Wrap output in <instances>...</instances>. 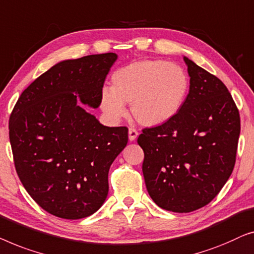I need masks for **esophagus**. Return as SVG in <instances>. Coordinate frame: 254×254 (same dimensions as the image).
Instances as JSON below:
<instances>
[{"label": "esophagus", "mask_w": 254, "mask_h": 254, "mask_svg": "<svg viewBox=\"0 0 254 254\" xmlns=\"http://www.w3.org/2000/svg\"><path fill=\"white\" fill-rule=\"evenodd\" d=\"M137 137H138V131L133 127L128 128V139H130L131 141H133L137 139Z\"/></svg>", "instance_id": "34e87169"}]
</instances>
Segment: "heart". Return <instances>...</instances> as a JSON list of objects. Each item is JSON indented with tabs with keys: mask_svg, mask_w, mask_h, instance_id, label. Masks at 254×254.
<instances>
[{
	"mask_svg": "<svg viewBox=\"0 0 254 254\" xmlns=\"http://www.w3.org/2000/svg\"><path fill=\"white\" fill-rule=\"evenodd\" d=\"M190 78L176 63L142 60L115 71L112 88L100 93V108L112 121L127 115L126 103L141 126L159 127L173 120L187 100Z\"/></svg>",
	"mask_w": 254,
	"mask_h": 254,
	"instance_id": "obj_1",
	"label": "heart"
}]
</instances>
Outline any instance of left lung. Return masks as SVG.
I'll return each mask as SVG.
<instances>
[{
    "mask_svg": "<svg viewBox=\"0 0 254 254\" xmlns=\"http://www.w3.org/2000/svg\"><path fill=\"white\" fill-rule=\"evenodd\" d=\"M184 62L190 91L181 112L138 138L148 194L175 213L193 212L216 197L234 170L241 132L226 85L185 56Z\"/></svg>",
    "mask_w": 254,
    "mask_h": 254,
    "instance_id": "obj_1",
    "label": "left lung"
}]
</instances>
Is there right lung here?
<instances>
[{
  "mask_svg": "<svg viewBox=\"0 0 254 254\" xmlns=\"http://www.w3.org/2000/svg\"><path fill=\"white\" fill-rule=\"evenodd\" d=\"M115 53L55 64L19 96L9 121L16 171L35 202L61 219L95 213L108 194L109 168L127 127L102 126L80 105L100 106Z\"/></svg>",
  "mask_w": 254,
  "mask_h": 254,
  "instance_id": "add662e5",
  "label": "right lung"
}]
</instances>
